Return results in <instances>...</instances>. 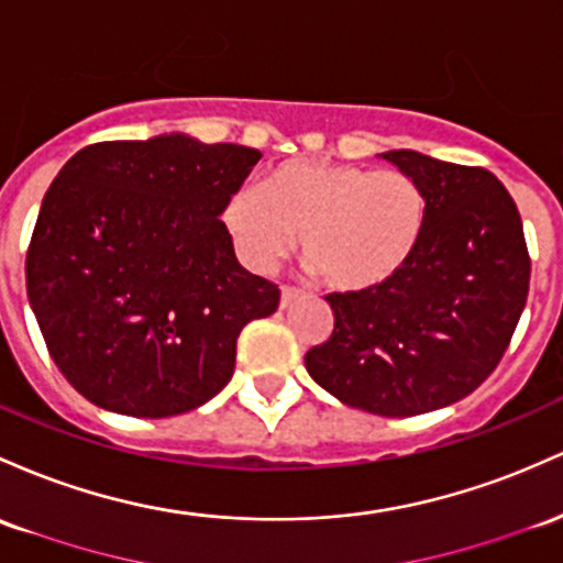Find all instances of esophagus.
Instances as JSON below:
<instances>
[{"instance_id": "34e87169", "label": "esophagus", "mask_w": 563, "mask_h": 563, "mask_svg": "<svg viewBox=\"0 0 563 563\" xmlns=\"http://www.w3.org/2000/svg\"><path fill=\"white\" fill-rule=\"evenodd\" d=\"M299 296H301V291H296V288H283V291H280V310H286V307H291L294 305V301L296 299H299Z\"/></svg>"}]
</instances>
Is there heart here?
<instances>
[{"instance_id":"1","label":"heart","mask_w":563,"mask_h":563,"mask_svg":"<svg viewBox=\"0 0 563 563\" xmlns=\"http://www.w3.org/2000/svg\"><path fill=\"white\" fill-rule=\"evenodd\" d=\"M428 213V195L406 173L291 159L258 189L234 191L221 219L251 269L269 272L299 234L301 262L320 283L361 294L411 262Z\"/></svg>"}]
</instances>
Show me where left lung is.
<instances>
[{"instance_id": "left-lung-1", "label": "left lung", "mask_w": 563, "mask_h": 563, "mask_svg": "<svg viewBox=\"0 0 563 563\" xmlns=\"http://www.w3.org/2000/svg\"><path fill=\"white\" fill-rule=\"evenodd\" d=\"M379 157L428 195L424 238L393 280L325 296L333 331L305 366L344 406L413 417L456 404L497 368L527 305L529 253L494 173L413 150Z\"/></svg>"}]
</instances>
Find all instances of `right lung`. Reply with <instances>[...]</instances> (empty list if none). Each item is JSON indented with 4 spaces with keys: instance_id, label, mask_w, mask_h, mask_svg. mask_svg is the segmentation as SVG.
<instances>
[{
    "instance_id": "right-lung-1",
    "label": "right lung",
    "mask_w": 563,
    "mask_h": 563,
    "mask_svg": "<svg viewBox=\"0 0 563 563\" xmlns=\"http://www.w3.org/2000/svg\"><path fill=\"white\" fill-rule=\"evenodd\" d=\"M258 159L163 133L85 146L55 176L26 291L55 366L90 404L163 419L232 379L240 331L280 301L240 267L219 219Z\"/></svg>"
}]
</instances>
